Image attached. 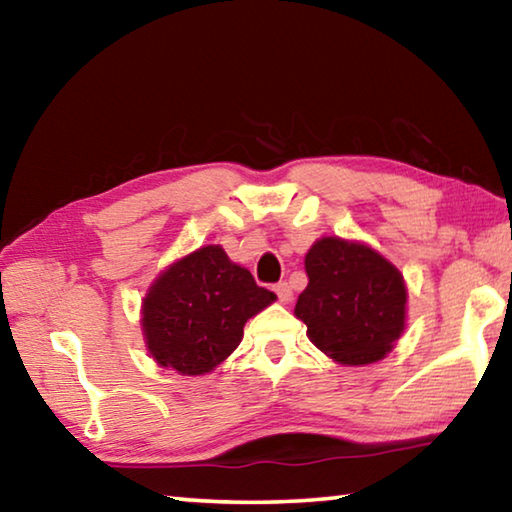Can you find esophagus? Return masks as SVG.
<instances>
[{"mask_svg":"<svg viewBox=\"0 0 512 512\" xmlns=\"http://www.w3.org/2000/svg\"><path fill=\"white\" fill-rule=\"evenodd\" d=\"M273 291L277 293V298H280V302H289V300H291V296H293V293H291V287H289L287 282L275 284Z\"/></svg>","mask_w":512,"mask_h":512,"instance_id":"34e87169","label":"esophagus"}]
</instances>
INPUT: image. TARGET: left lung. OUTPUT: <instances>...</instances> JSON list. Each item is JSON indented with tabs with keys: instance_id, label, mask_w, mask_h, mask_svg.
<instances>
[{
	"instance_id": "left-lung-1",
	"label": "left lung",
	"mask_w": 512,
	"mask_h": 512,
	"mask_svg": "<svg viewBox=\"0 0 512 512\" xmlns=\"http://www.w3.org/2000/svg\"><path fill=\"white\" fill-rule=\"evenodd\" d=\"M307 289L296 316L327 357L345 366L384 359L406 323V287L397 268L357 241L323 237L305 257Z\"/></svg>"
}]
</instances>
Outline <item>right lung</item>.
I'll list each match as a JSON object with an SVG mask.
<instances>
[{
  "label": "right lung",
  "instance_id": "add662e5",
  "mask_svg": "<svg viewBox=\"0 0 512 512\" xmlns=\"http://www.w3.org/2000/svg\"><path fill=\"white\" fill-rule=\"evenodd\" d=\"M275 300L221 246H203L158 275L142 302L151 357L180 375H205L237 350L244 325Z\"/></svg>",
  "mask_w": 512,
  "mask_h": 512
}]
</instances>
